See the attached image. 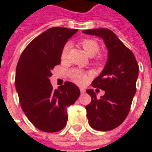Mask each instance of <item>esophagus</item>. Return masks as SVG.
Masks as SVG:
<instances>
[{
    "mask_svg": "<svg viewBox=\"0 0 152 152\" xmlns=\"http://www.w3.org/2000/svg\"><path fill=\"white\" fill-rule=\"evenodd\" d=\"M86 91L84 88H80V93L81 94H85Z\"/></svg>",
    "mask_w": 152,
    "mask_h": 152,
    "instance_id": "obj_1",
    "label": "esophagus"
}]
</instances>
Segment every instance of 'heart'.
Segmentation results:
<instances>
[{"label":"heart","instance_id":"heart-1","mask_svg":"<svg viewBox=\"0 0 152 152\" xmlns=\"http://www.w3.org/2000/svg\"><path fill=\"white\" fill-rule=\"evenodd\" d=\"M80 45L86 51V53L90 56H94L99 50V46L96 41L93 39H83L80 41ZM70 44L66 43L64 46L61 51V59H66L69 53ZM70 77L72 80L77 84H83L88 80V75L83 72L78 70V69H73L70 72Z\"/></svg>","mask_w":152,"mask_h":152}]
</instances>
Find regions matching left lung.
Wrapping results in <instances>:
<instances>
[{
  "label": "left lung",
  "instance_id": "8db88e82",
  "mask_svg": "<svg viewBox=\"0 0 152 152\" xmlns=\"http://www.w3.org/2000/svg\"><path fill=\"white\" fill-rule=\"evenodd\" d=\"M84 34L103 39L108 59L100 75L93 80V88L105 91L97 99L94 90H87L91 102L86 106L91 127L99 131H110L118 127L129 113L137 91L139 66L134 54L112 31L106 28L86 30Z\"/></svg>",
  "mask_w": 152,
  "mask_h": 152
}]
</instances>
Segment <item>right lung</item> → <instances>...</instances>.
Listing matches in <instances>:
<instances>
[{
	"label": "right lung",
	"instance_id": "right-lung-1",
	"mask_svg": "<svg viewBox=\"0 0 152 152\" xmlns=\"http://www.w3.org/2000/svg\"><path fill=\"white\" fill-rule=\"evenodd\" d=\"M77 29L52 27L30 42L20 56L15 71V88L21 108L41 131L56 132L66 125L67 107L80 94L76 84L65 82L53 90L50 77L61 63L64 46Z\"/></svg>",
	"mask_w": 152,
	"mask_h": 152
}]
</instances>
